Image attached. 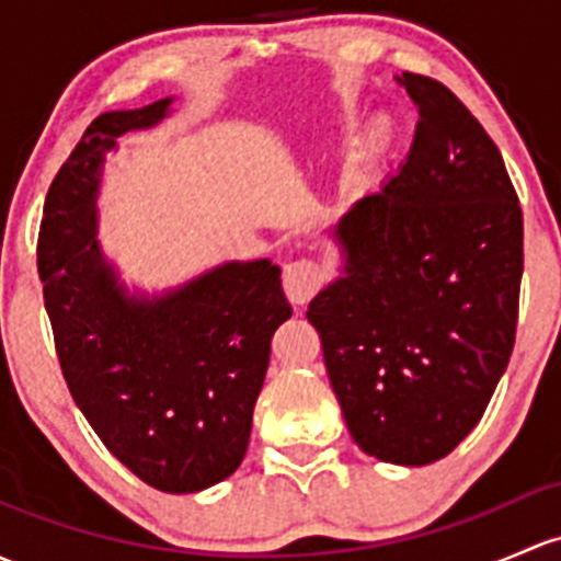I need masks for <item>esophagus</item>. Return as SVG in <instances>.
I'll return each mask as SVG.
<instances>
[{
    "mask_svg": "<svg viewBox=\"0 0 561 561\" xmlns=\"http://www.w3.org/2000/svg\"><path fill=\"white\" fill-rule=\"evenodd\" d=\"M282 285H285V296L296 306H306L314 293L322 285V268L314 261H293L285 265V274H282Z\"/></svg>",
    "mask_w": 561,
    "mask_h": 561,
    "instance_id": "esophagus-1",
    "label": "esophagus"
}]
</instances>
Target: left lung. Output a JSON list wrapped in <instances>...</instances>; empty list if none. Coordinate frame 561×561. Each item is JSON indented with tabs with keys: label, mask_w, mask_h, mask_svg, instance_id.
I'll return each instance as SVG.
<instances>
[{
	"label": "left lung",
	"mask_w": 561,
	"mask_h": 561,
	"mask_svg": "<svg viewBox=\"0 0 561 561\" xmlns=\"http://www.w3.org/2000/svg\"><path fill=\"white\" fill-rule=\"evenodd\" d=\"M394 80L420 110L414 145L381 191L341 217L344 276L306 317L359 449L430 465L479 424L508 368L524 220L470 110L433 78Z\"/></svg>",
	"instance_id": "1"
}]
</instances>
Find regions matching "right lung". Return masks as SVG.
I'll list each match as a JSON object with an SVG mask.
<instances>
[{"label": "right lung", "instance_id": "right-lung-1", "mask_svg": "<svg viewBox=\"0 0 561 561\" xmlns=\"http://www.w3.org/2000/svg\"><path fill=\"white\" fill-rule=\"evenodd\" d=\"M172 99L99 115L45 198L37 268L58 363L102 444L169 494L228 479L250 444L271 335L293 309L271 261L222 263L163 296H128L96 241L104 152Z\"/></svg>", "mask_w": 561, "mask_h": 561}]
</instances>
